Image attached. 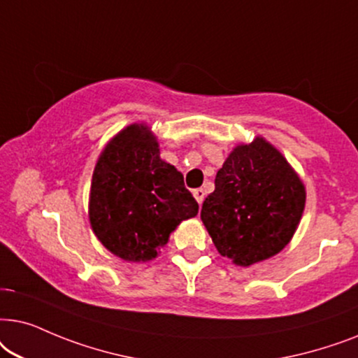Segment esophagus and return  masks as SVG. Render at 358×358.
Here are the masks:
<instances>
[{"mask_svg": "<svg viewBox=\"0 0 358 358\" xmlns=\"http://www.w3.org/2000/svg\"><path fill=\"white\" fill-rule=\"evenodd\" d=\"M193 196H194V199H196L199 204H201L204 201V196H206V193H204L203 188H196L193 192Z\"/></svg>", "mask_w": 358, "mask_h": 358, "instance_id": "34e87169", "label": "esophagus"}]
</instances>
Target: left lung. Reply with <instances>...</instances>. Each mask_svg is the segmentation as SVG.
Instances as JSON below:
<instances>
[{
  "label": "left lung",
  "instance_id": "obj_1",
  "mask_svg": "<svg viewBox=\"0 0 358 358\" xmlns=\"http://www.w3.org/2000/svg\"><path fill=\"white\" fill-rule=\"evenodd\" d=\"M306 188L282 152L262 136L239 144L214 180L201 221L222 257L250 266L282 252L301 221Z\"/></svg>",
  "mask_w": 358,
  "mask_h": 358
}]
</instances>
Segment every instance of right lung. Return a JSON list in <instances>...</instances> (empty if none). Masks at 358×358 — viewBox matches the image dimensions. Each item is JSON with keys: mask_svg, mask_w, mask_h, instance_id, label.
Masks as SVG:
<instances>
[{"mask_svg": "<svg viewBox=\"0 0 358 358\" xmlns=\"http://www.w3.org/2000/svg\"><path fill=\"white\" fill-rule=\"evenodd\" d=\"M196 214L183 175L160 159L147 124H131L108 142L94 165L88 217L111 254L126 262L154 260L176 226Z\"/></svg>", "mask_w": 358, "mask_h": 358, "instance_id": "right-lung-1", "label": "right lung"}]
</instances>
